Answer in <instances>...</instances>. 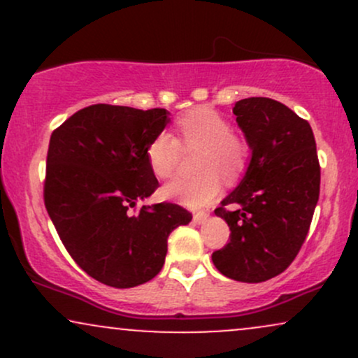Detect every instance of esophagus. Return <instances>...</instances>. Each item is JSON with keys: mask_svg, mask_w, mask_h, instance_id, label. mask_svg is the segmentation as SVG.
<instances>
[{"mask_svg": "<svg viewBox=\"0 0 358 358\" xmlns=\"http://www.w3.org/2000/svg\"><path fill=\"white\" fill-rule=\"evenodd\" d=\"M207 219H208V213L207 212H196L195 215H193V222H195V224H205V222H207Z\"/></svg>", "mask_w": 358, "mask_h": 358, "instance_id": "obj_1", "label": "esophagus"}]
</instances>
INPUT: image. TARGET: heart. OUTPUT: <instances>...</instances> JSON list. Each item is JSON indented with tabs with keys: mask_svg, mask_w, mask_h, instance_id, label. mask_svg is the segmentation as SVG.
<instances>
[{
	"mask_svg": "<svg viewBox=\"0 0 358 358\" xmlns=\"http://www.w3.org/2000/svg\"><path fill=\"white\" fill-rule=\"evenodd\" d=\"M178 139L168 131H159L146 148V162L156 178L166 180L178 165L180 142L183 148H200L196 155V175L182 176L162 188V196L190 208L212 202L220 192V175L237 178L249 158V146L232 134V126L212 108L188 110L176 121Z\"/></svg>",
	"mask_w": 358,
	"mask_h": 358,
	"instance_id": "heart-1",
	"label": "heart"
}]
</instances>
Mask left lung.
Segmentation results:
<instances>
[{"mask_svg": "<svg viewBox=\"0 0 358 358\" xmlns=\"http://www.w3.org/2000/svg\"><path fill=\"white\" fill-rule=\"evenodd\" d=\"M234 114L250 159L215 210L231 242L212 261L224 276L262 282L281 274L306 239L320 196L318 155L311 126L281 102L249 97L236 102ZM225 204L236 210L225 211Z\"/></svg>", "mask_w": 358, "mask_h": 358, "instance_id": "left-lung-1", "label": "left lung"}]
</instances>
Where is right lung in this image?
Returning a JSON list of instances; mask_svg holds the SVG:
<instances>
[{
  "label": "right lung",
  "mask_w": 358,
  "mask_h": 358,
  "mask_svg": "<svg viewBox=\"0 0 358 358\" xmlns=\"http://www.w3.org/2000/svg\"><path fill=\"white\" fill-rule=\"evenodd\" d=\"M168 122L166 109L94 104L50 136L45 207L73 261L108 286L153 279L165 264L168 236L192 220L166 202L129 213L158 187L146 148Z\"/></svg>",
  "instance_id": "right-lung-1"
}]
</instances>
